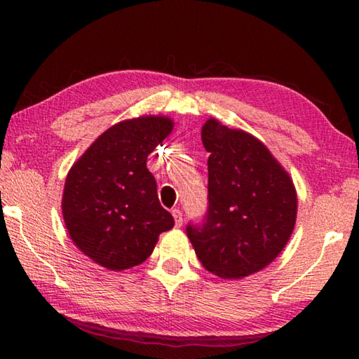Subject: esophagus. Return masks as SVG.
I'll use <instances>...</instances> for the list:
<instances>
[{
    "instance_id": "obj_1",
    "label": "esophagus",
    "mask_w": 359,
    "mask_h": 359,
    "mask_svg": "<svg viewBox=\"0 0 359 359\" xmlns=\"http://www.w3.org/2000/svg\"><path fill=\"white\" fill-rule=\"evenodd\" d=\"M172 217H174L175 226L180 228L182 226V222H184V217H182V210L180 209H174L172 210Z\"/></svg>"
}]
</instances>
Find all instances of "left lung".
<instances>
[{"label": "left lung", "instance_id": "1", "mask_svg": "<svg viewBox=\"0 0 359 359\" xmlns=\"http://www.w3.org/2000/svg\"><path fill=\"white\" fill-rule=\"evenodd\" d=\"M209 151V210L187 234L201 264L222 278L269 266L288 244L297 215L293 180L250 133L210 117L201 130Z\"/></svg>", "mask_w": 359, "mask_h": 359}]
</instances>
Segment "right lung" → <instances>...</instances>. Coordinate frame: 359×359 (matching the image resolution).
<instances>
[{"label":"right lung","mask_w":359,"mask_h":359,"mask_svg":"<svg viewBox=\"0 0 359 359\" xmlns=\"http://www.w3.org/2000/svg\"><path fill=\"white\" fill-rule=\"evenodd\" d=\"M166 115H141L112 125L71 166L62 198L71 241L109 271L144 263L158 236L174 226L161 208L147 156L171 135Z\"/></svg>","instance_id":"1"}]
</instances>
